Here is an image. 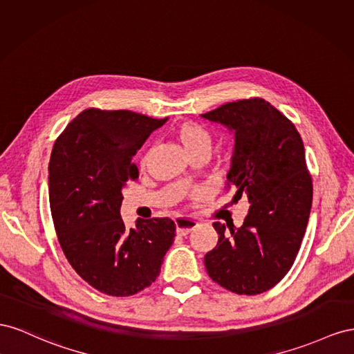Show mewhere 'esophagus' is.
Masks as SVG:
<instances>
[{
  "label": "esophagus",
  "mask_w": 354,
  "mask_h": 354,
  "mask_svg": "<svg viewBox=\"0 0 354 354\" xmlns=\"http://www.w3.org/2000/svg\"><path fill=\"white\" fill-rule=\"evenodd\" d=\"M175 222H176V231L179 236H187L197 227V222L194 219L187 218V216H178L175 219Z\"/></svg>",
  "instance_id": "esophagus-1"
}]
</instances>
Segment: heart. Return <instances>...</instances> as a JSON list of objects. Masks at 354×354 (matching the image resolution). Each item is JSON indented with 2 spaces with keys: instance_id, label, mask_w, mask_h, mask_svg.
Masks as SVG:
<instances>
[{
  "instance_id": "b5f03b06",
  "label": "heart",
  "mask_w": 354,
  "mask_h": 354,
  "mask_svg": "<svg viewBox=\"0 0 354 354\" xmlns=\"http://www.w3.org/2000/svg\"><path fill=\"white\" fill-rule=\"evenodd\" d=\"M178 138L187 153H193L196 149H210V135L205 127L194 123H187L178 130Z\"/></svg>"
}]
</instances>
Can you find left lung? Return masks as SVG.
Returning <instances> with one entry per match:
<instances>
[{
	"label": "left lung",
	"mask_w": 354,
	"mask_h": 354,
	"mask_svg": "<svg viewBox=\"0 0 354 354\" xmlns=\"http://www.w3.org/2000/svg\"><path fill=\"white\" fill-rule=\"evenodd\" d=\"M234 136L225 189L250 203L243 225L214 222L209 277L239 295L276 286L297 258L308 224L313 184L295 126L264 99L237 100L201 114Z\"/></svg>",
	"instance_id": "left-lung-1"
}]
</instances>
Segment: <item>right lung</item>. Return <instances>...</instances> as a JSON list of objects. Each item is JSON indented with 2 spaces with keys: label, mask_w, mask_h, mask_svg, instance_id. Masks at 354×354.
<instances>
[{
  "label": "right lung",
  "mask_w": 354,
  "mask_h": 354,
  "mask_svg": "<svg viewBox=\"0 0 354 354\" xmlns=\"http://www.w3.org/2000/svg\"><path fill=\"white\" fill-rule=\"evenodd\" d=\"M167 118L132 111L86 109L55 142L48 200L56 234L80 277L102 294L129 297L158 277L176 225L170 218L140 219L127 230L120 215L132 157Z\"/></svg>",
  "instance_id": "right-lung-1"
}]
</instances>
